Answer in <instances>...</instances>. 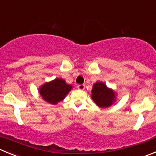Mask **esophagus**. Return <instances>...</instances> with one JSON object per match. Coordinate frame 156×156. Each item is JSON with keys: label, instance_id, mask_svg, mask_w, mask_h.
Segmentation results:
<instances>
[{"label": "esophagus", "instance_id": "1", "mask_svg": "<svg viewBox=\"0 0 156 156\" xmlns=\"http://www.w3.org/2000/svg\"><path fill=\"white\" fill-rule=\"evenodd\" d=\"M85 85H78V89L79 90H81V91H83V90H85Z\"/></svg>", "mask_w": 156, "mask_h": 156}]
</instances>
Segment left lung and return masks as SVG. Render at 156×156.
<instances>
[{
    "instance_id": "1",
    "label": "left lung",
    "mask_w": 156,
    "mask_h": 156,
    "mask_svg": "<svg viewBox=\"0 0 156 156\" xmlns=\"http://www.w3.org/2000/svg\"><path fill=\"white\" fill-rule=\"evenodd\" d=\"M117 93L108 88L104 82L97 81L91 90V98L97 105L101 108L112 105L117 99Z\"/></svg>"
}]
</instances>
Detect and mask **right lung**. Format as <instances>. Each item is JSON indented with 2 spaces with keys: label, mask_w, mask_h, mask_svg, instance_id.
Returning <instances> with one entry per match:
<instances>
[{
  "label": "right lung",
  "mask_w": 156,
  "mask_h": 156,
  "mask_svg": "<svg viewBox=\"0 0 156 156\" xmlns=\"http://www.w3.org/2000/svg\"><path fill=\"white\" fill-rule=\"evenodd\" d=\"M72 89V85L67 84L62 78H57L45 82L39 87V94L43 100L51 105H57L65 98Z\"/></svg>",
  "instance_id": "add662e5"
}]
</instances>
